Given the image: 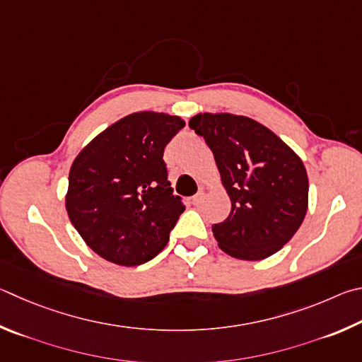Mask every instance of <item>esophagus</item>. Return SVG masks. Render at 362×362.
Segmentation results:
<instances>
[{"mask_svg":"<svg viewBox=\"0 0 362 362\" xmlns=\"http://www.w3.org/2000/svg\"><path fill=\"white\" fill-rule=\"evenodd\" d=\"M202 197H204V192H202V191H200V192H197V194H195V195H194V197L191 199V204H192V205H195V206H197V205L200 204V200H202Z\"/></svg>","mask_w":362,"mask_h":362,"instance_id":"34e87169","label":"esophagus"}]
</instances>
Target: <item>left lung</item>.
I'll list each match as a JSON object with an SVG mask.
<instances>
[{
  "label": "left lung",
  "mask_w": 362,
  "mask_h": 362,
  "mask_svg": "<svg viewBox=\"0 0 362 362\" xmlns=\"http://www.w3.org/2000/svg\"><path fill=\"white\" fill-rule=\"evenodd\" d=\"M189 127L213 151L232 202L213 224L219 248L243 261L280 251L299 229L308 206V177L300 157L267 127L235 114H197Z\"/></svg>",
  "instance_id": "8db88e82"
}]
</instances>
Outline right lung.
<instances>
[{"mask_svg":"<svg viewBox=\"0 0 362 362\" xmlns=\"http://www.w3.org/2000/svg\"><path fill=\"white\" fill-rule=\"evenodd\" d=\"M185 120L133 112L95 136L74 158L68 177V218L106 261L133 267L151 261L185 211L173 195L163 149Z\"/></svg>","mask_w":362,"mask_h":362,"instance_id":"right-lung-1","label":"right lung"}]
</instances>
